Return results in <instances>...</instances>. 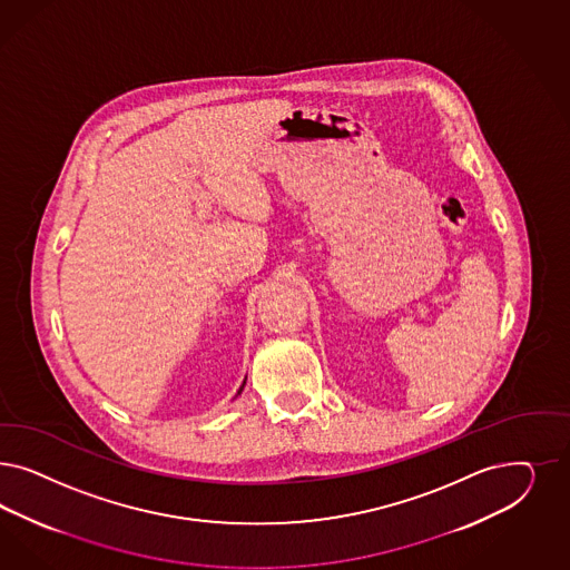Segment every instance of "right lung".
I'll return each instance as SVG.
<instances>
[{
	"mask_svg": "<svg viewBox=\"0 0 570 570\" xmlns=\"http://www.w3.org/2000/svg\"><path fill=\"white\" fill-rule=\"evenodd\" d=\"M245 382H247V377L243 380V384H240L239 392H237V396H239L240 392H243V387H245ZM237 396H235V399H237Z\"/></svg>",
	"mask_w": 570,
	"mask_h": 570,
	"instance_id": "right-lung-1",
	"label": "right lung"
}]
</instances>
